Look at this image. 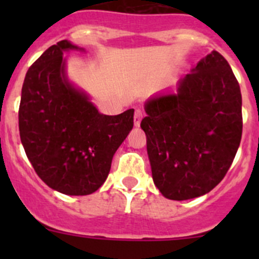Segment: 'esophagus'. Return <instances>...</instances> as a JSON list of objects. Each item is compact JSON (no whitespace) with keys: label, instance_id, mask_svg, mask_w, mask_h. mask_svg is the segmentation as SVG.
<instances>
[{"label":"esophagus","instance_id":"esophagus-1","mask_svg":"<svg viewBox=\"0 0 259 259\" xmlns=\"http://www.w3.org/2000/svg\"><path fill=\"white\" fill-rule=\"evenodd\" d=\"M143 116H144L143 111L140 110V109H137V110H135V114H134V125L135 126H139L140 122H142Z\"/></svg>","mask_w":259,"mask_h":259}]
</instances>
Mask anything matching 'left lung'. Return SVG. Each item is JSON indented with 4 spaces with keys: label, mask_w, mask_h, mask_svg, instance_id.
Masks as SVG:
<instances>
[{
    "label": "left lung",
    "mask_w": 259,
    "mask_h": 259,
    "mask_svg": "<svg viewBox=\"0 0 259 259\" xmlns=\"http://www.w3.org/2000/svg\"><path fill=\"white\" fill-rule=\"evenodd\" d=\"M142 120L154 184L168 199L207 194L241 144L242 95L228 61L211 51L179 81L177 94L145 104Z\"/></svg>",
    "instance_id": "1"
}]
</instances>
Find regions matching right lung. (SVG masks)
I'll use <instances>...</instances> for the list:
<instances>
[{
  "label": "right lung",
  "mask_w": 259,
  "mask_h": 259,
  "mask_svg": "<svg viewBox=\"0 0 259 259\" xmlns=\"http://www.w3.org/2000/svg\"><path fill=\"white\" fill-rule=\"evenodd\" d=\"M82 50L62 40L28 69L22 85L18 129L28 160L52 189L88 195L104 184L111 160L134 125V109L98 111L65 74V51Z\"/></svg>",
  "instance_id": "right-lung-1"
}]
</instances>
